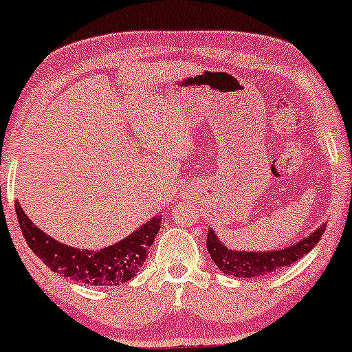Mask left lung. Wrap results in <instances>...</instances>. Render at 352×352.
I'll list each match as a JSON object with an SVG mask.
<instances>
[{
    "mask_svg": "<svg viewBox=\"0 0 352 352\" xmlns=\"http://www.w3.org/2000/svg\"><path fill=\"white\" fill-rule=\"evenodd\" d=\"M324 230L326 223H322L308 238H302L301 241L288 246V248L273 250V252H243V250L238 252V250H230L228 246H225L218 240L213 230H208L207 250L212 260L218 266V270L225 274L236 278L266 276V274L276 272L283 266L296 263L300 258L308 254L321 240Z\"/></svg>",
    "mask_w": 352,
    "mask_h": 352,
    "instance_id": "obj_1",
    "label": "left lung"
}]
</instances>
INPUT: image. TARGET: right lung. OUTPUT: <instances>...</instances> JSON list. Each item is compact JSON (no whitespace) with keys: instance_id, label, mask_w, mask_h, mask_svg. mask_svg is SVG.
I'll return each instance as SVG.
<instances>
[{"instance_id":"right-lung-1","label":"right lung","mask_w":352,"mask_h":352,"mask_svg":"<svg viewBox=\"0 0 352 352\" xmlns=\"http://www.w3.org/2000/svg\"><path fill=\"white\" fill-rule=\"evenodd\" d=\"M14 207L24 240L36 256L54 273L91 286H119L132 280L147 260L148 248L159 233L162 220V215L153 217L124 240L92 252L54 240L28 218L19 201H16Z\"/></svg>"}]
</instances>
